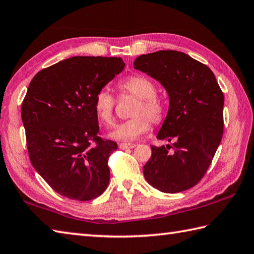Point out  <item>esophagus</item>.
<instances>
[{"instance_id": "obj_1", "label": "esophagus", "mask_w": 254, "mask_h": 254, "mask_svg": "<svg viewBox=\"0 0 254 254\" xmlns=\"http://www.w3.org/2000/svg\"><path fill=\"white\" fill-rule=\"evenodd\" d=\"M118 147L122 150H125V149H132L136 147V143H130V142H121L118 144Z\"/></svg>"}]
</instances>
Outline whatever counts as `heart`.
I'll return each mask as SVG.
<instances>
[{
    "instance_id": "heart-1",
    "label": "heart",
    "mask_w": 254,
    "mask_h": 254,
    "mask_svg": "<svg viewBox=\"0 0 254 254\" xmlns=\"http://www.w3.org/2000/svg\"><path fill=\"white\" fill-rule=\"evenodd\" d=\"M121 95H132L138 98L131 115L133 117L115 126L111 136L117 140H136L151 129V123L160 124L164 118L165 108L157 96V86L148 76L136 74L121 81L117 85ZM116 98L105 89L98 91L94 97V111L98 120L105 125L114 121Z\"/></svg>"
}]
</instances>
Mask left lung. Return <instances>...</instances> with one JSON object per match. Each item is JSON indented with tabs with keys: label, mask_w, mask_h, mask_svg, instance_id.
Listing matches in <instances>:
<instances>
[{
	"label": "left lung",
	"mask_w": 254,
	"mask_h": 254,
	"mask_svg": "<svg viewBox=\"0 0 254 254\" xmlns=\"http://www.w3.org/2000/svg\"><path fill=\"white\" fill-rule=\"evenodd\" d=\"M133 68L159 81L170 98L157 138L172 146H151L143 175L163 193L183 192L203 179L221 141L224 94L213 71L181 51L141 55Z\"/></svg>",
	"instance_id": "8db88e82"
}]
</instances>
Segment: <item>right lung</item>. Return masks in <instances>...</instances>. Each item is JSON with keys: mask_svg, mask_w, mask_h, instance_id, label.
Masks as SVG:
<instances>
[{"mask_svg": "<svg viewBox=\"0 0 254 254\" xmlns=\"http://www.w3.org/2000/svg\"><path fill=\"white\" fill-rule=\"evenodd\" d=\"M122 58L72 57L43 69L22 104L28 156L57 193L91 200L110 182L108 158L115 141L98 136L94 97L123 71Z\"/></svg>", "mask_w": 254, "mask_h": 254, "instance_id": "1", "label": "right lung"}]
</instances>
